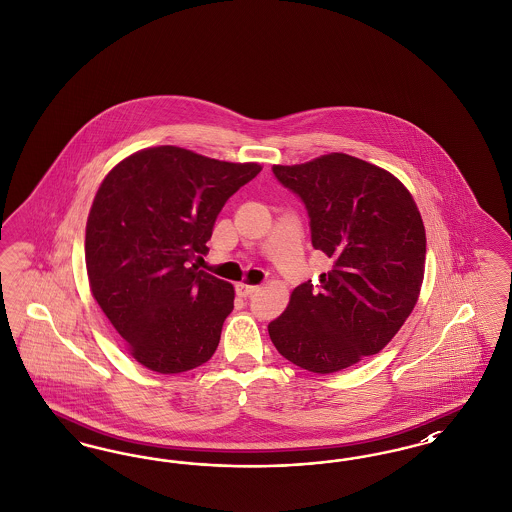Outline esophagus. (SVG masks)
Masks as SVG:
<instances>
[{"label": "esophagus", "instance_id": "esophagus-1", "mask_svg": "<svg viewBox=\"0 0 512 512\" xmlns=\"http://www.w3.org/2000/svg\"><path fill=\"white\" fill-rule=\"evenodd\" d=\"M259 287L251 286V284H246V282H240V284H236V293L240 295V297H249L251 293H255Z\"/></svg>", "mask_w": 512, "mask_h": 512}]
</instances>
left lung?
Listing matches in <instances>:
<instances>
[{
    "instance_id": "obj_1",
    "label": "left lung",
    "mask_w": 512,
    "mask_h": 512,
    "mask_svg": "<svg viewBox=\"0 0 512 512\" xmlns=\"http://www.w3.org/2000/svg\"><path fill=\"white\" fill-rule=\"evenodd\" d=\"M301 196L312 246L331 270L291 291L268 324L278 352L312 373H335L377 354L404 326L425 276L427 236L408 188L383 167L343 152L274 165Z\"/></svg>"
}]
</instances>
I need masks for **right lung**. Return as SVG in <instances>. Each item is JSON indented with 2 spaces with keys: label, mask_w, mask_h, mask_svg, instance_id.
I'll return each mask as SVG.
<instances>
[{
  "label": "right lung",
  "mask_w": 512,
  "mask_h": 512,
  "mask_svg": "<svg viewBox=\"0 0 512 512\" xmlns=\"http://www.w3.org/2000/svg\"><path fill=\"white\" fill-rule=\"evenodd\" d=\"M263 167L152 146L114 165L85 226L89 287L129 354L156 373L205 364L234 287L192 263L226 200Z\"/></svg>",
  "instance_id": "obj_1"
}]
</instances>
